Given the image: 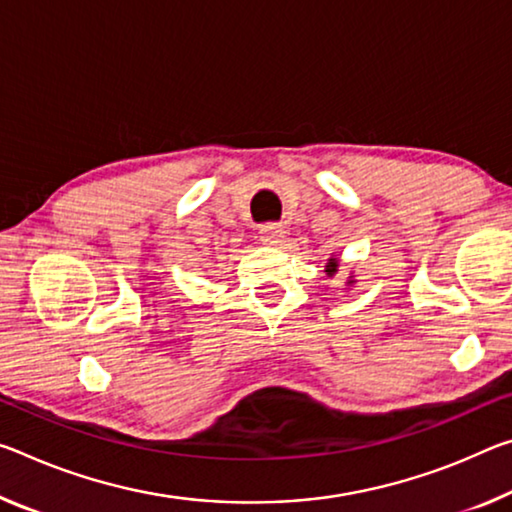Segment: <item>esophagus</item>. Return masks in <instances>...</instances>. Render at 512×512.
I'll return each instance as SVG.
<instances>
[{"mask_svg":"<svg viewBox=\"0 0 512 512\" xmlns=\"http://www.w3.org/2000/svg\"><path fill=\"white\" fill-rule=\"evenodd\" d=\"M285 234L287 230L280 223H266L259 227V239L269 243V246H280L282 239H285Z\"/></svg>","mask_w":512,"mask_h":512,"instance_id":"34e87169","label":"esophagus"}]
</instances>
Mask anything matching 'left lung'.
Here are the masks:
<instances>
[{"label": "left lung", "instance_id": "1", "mask_svg": "<svg viewBox=\"0 0 512 512\" xmlns=\"http://www.w3.org/2000/svg\"><path fill=\"white\" fill-rule=\"evenodd\" d=\"M335 271H337V262H335V259H330V262H328V273L332 275Z\"/></svg>", "mask_w": 512, "mask_h": 512}]
</instances>
